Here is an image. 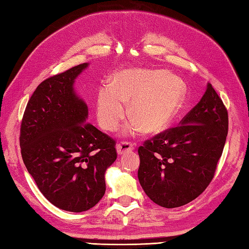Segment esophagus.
Wrapping results in <instances>:
<instances>
[{
	"instance_id": "obj_1",
	"label": "esophagus",
	"mask_w": 249,
	"mask_h": 249,
	"mask_svg": "<svg viewBox=\"0 0 249 249\" xmlns=\"http://www.w3.org/2000/svg\"><path fill=\"white\" fill-rule=\"evenodd\" d=\"M135 149V144L131 143L129 141H121L120 143L116 145V150H118V154L122 155L126 152L133 151Z\"/></svg>"
}]
</instances>
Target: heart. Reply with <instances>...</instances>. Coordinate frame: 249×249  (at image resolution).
<instances>
[{
	"label": "heart",
	"instance_id": "1",
	"mask_svg": "<svg viewBox=\"0 0 249 249\" xmlns=\"http://www.w3.org/2000/svg\"><path fill=\"white\" fill-rule=\"evenodd\" d=\"M184 96V84L178 78L166 76L161 71L127 70L119 72L112 86L98 91L96 112L98 123L113 131L127 114L134 119L125 127V134H155L165 129L176 116Z\"/></svg>",
	"mask_w": 249,
	"mask_h": 249
}]
</instances>
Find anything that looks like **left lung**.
Here are the masks:
<instances>
[{
  "mask_svg": "<svg viewBox=\"0 0 249 249\" xmlns=\"http://www.w3.org/2000/svg\"><path fill=\"white\" fill-rule=\"evenodd\" d=\"M228 111L212 84L179 122L139 146L138 178L150 199L178 208L202 194L212 181L228 135Z\"/></svg>",
  "mask_w": 249,
  "mask_h": 249,
  "instance_id": "left-lung-1",
  "label": "left lung"
}]
</instances>
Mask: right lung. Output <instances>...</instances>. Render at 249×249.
I'll return each instance as SVG.
<instances>
[{
	"label": "right lung",
	"instance_id": "1",
	"mask_svg": "<svg viewBox=\"0 0 249 249\" xmlns=\"http://www.w3.org/2000/svg\"><path fill=\"white\" fill-rule=\"evenodd\" d=\"M87 66H73L36 88L19 137L23 162L41 194L75 213L103 198L105 172L118 156L115 140L87 122V105L73 92V81Z\"/></svg>",
	"mask_w": 249,
	"mask_h": 249
}]
</instances>
